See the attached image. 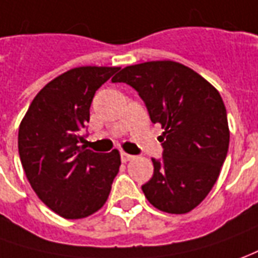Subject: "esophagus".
<instances>
[{
    "label": "esophagus",
    "mask_w": 258,
    "mask_h": 258,
    "mask_svg": "<svg viewBox=\"0 0 258 258\" xmlns=\"http://www.w3.org/2000/svg\"><path fill=\"white\" fill-rule=\"evenodd\" d=\"M120 159H122L123 163H126V161H131V160H133V156L132 154H127V153L122 152L120 153Z\"/></svg>",
    "instance_id": "obj_1"
}]
</instances>
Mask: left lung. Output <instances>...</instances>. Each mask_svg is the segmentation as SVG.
I'll use <instances>...</instances> for the list:
<instances>
[{
    "instance_id": "left-lung-1",
    "label": "left lung",
    "mask_w": 258,
    "mask_h": 258,
    "mask_svg": "<svg viewBox=\"0 0 258 258\" xmlns=\"http://www.w3.org/2000/svg\"><path fill=\"white\" fill-rule=\"evenodd\" d=\"M139 92L160 136L163 159L142 189L153 207L186 214L205 200L229 149V126L221 94L198 73L171 60L127 66L112 78Z\"/></svg>"
}]
</instances>
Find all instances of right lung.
Returning <instances> with one entry per match:
<instances>
[{"label": "right lung", "mask_w": 258, "mask_h": 258, "mask_svg": "<svg viewBox=\"0 0 258 258\" xmlns=\"http://www.w3.org/2000/svg\"><path fill=\"white\" fill-rule=\"evenodd\" d=\"M119 67H76L37 92L19 125L18 150L39 200L66 219L87 218L104 207L120 156L80 146L95 91Z\"/></svg>", "instance_id": "right-lung-1"}]
</instances>
